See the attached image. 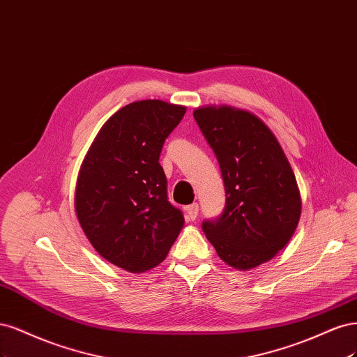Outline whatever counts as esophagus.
<instances>
[{"mask_svg":"<svg viewBox=\"0 0 357 357\" xmlns=\"http://www.w3.org/2000/svg\"><path fill=\"white\" fill-rule=\"evenodd\" d=\"M185 212H187V218H188V220H190V221H194L195 218H197V215H199V204H197V203H192V204L187 206Z\"/></svg>","mask_w":357,"mask_h":357,"instance_id":"34e87169","label":"esophagus"}]
</instances>
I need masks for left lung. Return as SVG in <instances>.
Masks as SVG:
<instances>
[{
    "mask_svg": "<svg viewBox=\"0 0 357 357\" xmlns=\"http://www.w3.org/2000/svg\"><path fill=\"white\" fill-rule=\"evenodd\" d=\"M194 119L213 149L225 209L203 231L229 267L246 271L278 255L294 236L301 195L292 167L266 123L249 111L208 105Z\"/></svg>",
    "mask_w": 357,
    "mask_h": 357,
    "instance_id": "obj_1",
    "label": "left lung"
}]
</instances>
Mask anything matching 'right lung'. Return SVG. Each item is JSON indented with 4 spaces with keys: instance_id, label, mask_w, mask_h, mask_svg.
<instances>
[{
    "instance_id": "add662e5",
    "label": "right lung",
    "mask_w": 357,
    "mask_h": 357,
    "mask_svg": "<svg viewBox=\"0 0 357 357\" xmlns=\"http://www.w3.org/2000/svg\"><path fill=\"white\" fill-rule=\"evenodd\" d=\"M185 111L158 99L129 103L102 126L79 167L78 222L102 258L130 273L157 267L185 222L158 163Z\"/></svg>"
}]
</instances>
